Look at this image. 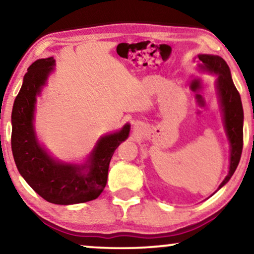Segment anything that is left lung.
I'll use <instances>...</instances> for the list:
<instances>
[{"mask_svg":"<svg viewBox=\"0 0 254 254\" xmlns=\"http://www.w3.org/2000/svg\"><path fill=\"white\" fill-rule=\"evenodd\" d=\"M200 67L204 70L218 75L217 90L220 95L221 106L224 116V125L231 147L230 169L228 176L222 182L218 189L224 186L234 175L241 161L243 150V106L238 90L232 82L230 69L223 59L217 55H199Z\"/></svg>","mask_w":254,"mask_h":254,"instance_id":"left-lung-1","label":"left lung"}]
</instances>
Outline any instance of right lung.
Masks as SVG:
<instances>
[{
  "instance_id": "add662e5",
  "label": "right lung",
  "mask_w": 254,
  "mask_h": 254,
  "mask_svg": "<svg viewBox=\"0 0 254 254\" xmlns=\"http://www.w3.org/2000/svg\"><path fill=\"white\" fill-rule=\"evenodd\" d=\"M54 62L53 58L37 60L24 76L11 113L12 155L23 178L48 202L82 203L97 199L105 189L111 158L128 137L129 125L100 138L90 155L89 164L77 166L54 161L37 142L32 124L36 96Z\"/></svg>"
}]
</instances>
